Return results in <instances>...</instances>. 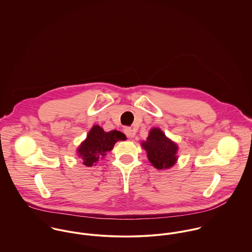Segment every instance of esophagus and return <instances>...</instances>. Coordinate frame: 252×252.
I'll return each mask as SVG.
<instances>
[{
    "mask_svg": "<svg viewBox=\"0 0 252 252\" xmlns=\"http://www.w3.org/2000/svg\"><path fill=\"white\" fill-rule=\"evenodd\" d=\"M124 131H125V133L126 134V136L129 137V138H132V137L134 136V134H135L131 127H125V128H124Z\"/></svg>",
    "mask_w": 252,
    "mask_h": 252,
    "instance_id": "obj_1",
    "label": "esophagus"
}]
</instances>
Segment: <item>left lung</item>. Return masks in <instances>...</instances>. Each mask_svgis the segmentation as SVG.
I'll use <instances>...</instances> for the list:
<instances>
[{"instance_id": "8db88e82", "label": "left lung", "mask_w": 252, "mask_h": 252, "mask_svg": "<svg viewBox=\"0 0 252 252\" xmlns=\"http://www.w3.org/2000/svg\"><path fill=\"white\" fill-rule=\"evenodd\" d=\"M151 164L158 170L174 166L178 160V144L168 138L159 127H153L146 141L141 142Z\"/></svg>"}]
</instances>
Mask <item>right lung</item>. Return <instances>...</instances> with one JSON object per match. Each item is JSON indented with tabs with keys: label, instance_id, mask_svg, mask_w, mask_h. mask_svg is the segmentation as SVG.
Wrapping results in <instances>:
<instances>
[{
	"label": "right lung",
	"instance_id": "add662e5",
	"mask_svg": "<svg viewBox=\"0 0 252 252\" xmlns=\"http://www.w3.org/2000/svg\"><path fill=\"white\" fill-rule=\"evenodd\" d=\"M126 136L118 130L104 131L102 127L94 125L87 134L86 139L77 148V156L83 160L85 166H94L106 154L112 151L118 141H125Z\"/></svg>",
	"mask_w": 252,
	"mask_h": 252
}]
</instances>
